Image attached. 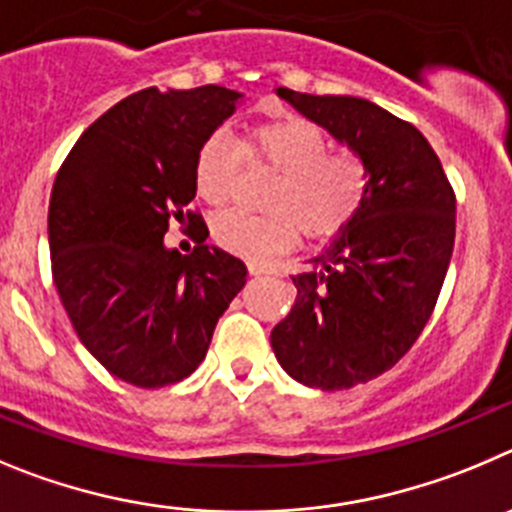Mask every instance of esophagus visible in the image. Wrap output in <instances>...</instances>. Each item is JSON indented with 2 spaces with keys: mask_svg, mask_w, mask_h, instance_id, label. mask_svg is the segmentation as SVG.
<instances>
[{
  "mask_svg": "<svg viewBox=\"0 0 512 512\" xmlns=\"http://www.w3.org/2000/svg\"><path fill=\"white\" fill-rule=\"evenodd\" d=\"M247 267H250L252 275H273L275 273V267L265 265V262H250Z\"/></svg>",
  "mask_w": 512,
  "mask_h": 512,
  "instance_id": "34e87169",
  "label": "esophagus"
}]
</instances>
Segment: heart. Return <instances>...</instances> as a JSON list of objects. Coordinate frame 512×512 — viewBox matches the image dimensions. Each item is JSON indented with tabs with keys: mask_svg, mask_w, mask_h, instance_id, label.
<instances>
[{
	"mask_svg": "<svg viewBox=\"0 0 512 512\" xmlns=\"http://www.w3.org/2000/svg\"><path fill=\"white\" fill-rule=\"evenodd\" d=\"M242 158L278 170L265 196L270 214L224 211L211 224L216 245L265 260L296 242L298 229L313 242L334 239L357 219L370 193V168L352 150L331 153V140L301 117L257 122L239 142L214 132L193 160V186L211 206L227 204Z\"/></svg>",
	"mask_w": 512,
	"mask_h": 512,
	"instance_id": "b5f03b06",
	"label": "heart"
}]
</instances>
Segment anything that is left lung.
Instances as JSON below:
<instances>
[{"instance_id": "left-lung-1", "label": "left lung", "mask_w": 512, "mask_h": 512, "mask_svg": "<svg viewBox=\"0 0 512 512\" xmlns=\"http://www.w3.org/2000/svg\"><path fill=\"white\" fill-rule=\"evenodd\" d=\"M280 99L347 142L370 168V193L352 224L293 275L296 303L270 334L293 380L347 390L382 375L416 344L449 270L457 196L426 137L357 96Z\"/></svg>"}]
</instances>
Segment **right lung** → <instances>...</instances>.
Here are the masks:
<instances>
[{"instance_id": "1", "label": "right lung", "mask_w": 512, "mask_h": 512, "mask_svg": "<svg viewBox=\"0 0 512 512\" xmlns=\"http://www.w3.org/2000/svg\"><path fill=\"white\" fill-rule=\"evenodd\" d=\"M224 86L142 89L78 137L48 209L53 280L84 347L137 388L181 382L204 362L211 334L245 288L239 257L204 245L193 160L237 109ZM173 221L194 227L191 256L168 251Z\"/></svg>"}]
</instances>
